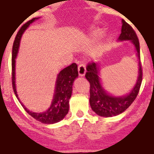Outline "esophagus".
Instances as JSON below:
<instances>
[{"instance_id": "1", "label": "esophagus", "mask_w": 154, "mask_h": 154, "mask_svg": "<svg viewBox=\"0 0 154 154\" xmlns=\"http://www.w3.org/2000/svg\"><path fill=\"white\" fill-rule=\"evenodd\" d=\"M86 66L85 65V63H80L79 64V66H78V72H79V75L80 76H84L85 75L86 73Z\"/></svg>"}]
</instances>
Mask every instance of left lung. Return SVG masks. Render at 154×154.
<instances>
[{
  "instance_id": "1",
  "label": "left lung",
  "mask_w": 154,
  "mask_h": 154,
  "mask_svg": "<svg viewBox=\"0 0 154 154\" xmlns=\"http://www.w3.org/2000/svg\"><path fill=\"white\" fill-rule=\"evenodd\" d=\"M118 39L120 41L130 40L134 44L139 60L138 79L130 94L122 97H115L108 94L102 87L98 76V65L94 62L88 63L85 77L90 84V106L92 110L100 116H116L124 112L133 103L138 95L142 82L143 72L140 60L139 38L133 28L124 20H122L121 34Z\"/></svg>"
}]
</instances>
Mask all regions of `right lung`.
Returning a JSON list of instances; mask_svg holds the SVG:
<instances>
[{
	"label": "right lung",
	"instance_id": "add662e5",
	"mask_svg": "<svg viewBox=\"0 0 154 154\" xmlns=\"http://www.w3.org/2000/svg\"><path fill=\"white\" fill-rule=\"evenodd\" d=\"M36 19H38V18H33L29 21L26 22L20 28L13 43V52H12V85H13V89L16 97L17 98L19 101L20 99L18 98L15 87V59L17 56L22 33L24 32V30L28 27L31 23H32ZM78 75L77 65L76 63H72L60 72L56 81L54 98H53L51 107L46 111L40 112V113L33 112L26 109L24 105L21 103L22 106H23L24 109L26 110L29 115H30L32 118H34L38 121L42 122V123L53 124L60 121L68 112L69 99L71 97L72 91L73 82Z\"/></svg>",
	"mask_w": 154,
	"mask_h": 154
}]
</instances>
